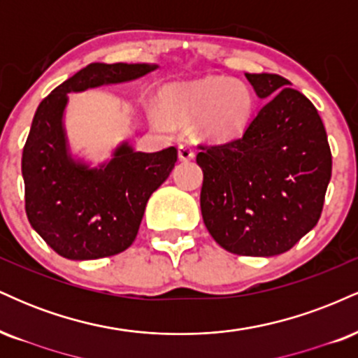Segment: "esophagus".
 <instances>
[{"label": "esophagus", "mask_w": 358, "mask_h": 358, "mask_svg": "<svg viewBox=\"0 0 358 358\" xmlns=\"http://www.w3.org/2000/svg\"><path fill=\"white\" fill-rule=\"evenodd\" d=\"M193 156H195V151H193V148L190 145L178 146V158L182 159V162H190V159H193Z\"/></svg>", "instance_id": "obj_1"}]
</instances>
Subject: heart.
Here are the masks:
<instances>
[{
    "label": "heart",
    "mask_w": 358,
    "mask_h": 358,
    "mask_svg": "<svg viewBox=\"0 0 358 358\" xmlns=\"http://www.w3.org/2000/svg\"><path fill=\"white\" fill-rule=\"evenodd\" d=\"M163 109L173 121H199V129L210 143H231L248 129L256 109L252 89L239 79L205 77L176 82L162 92ZM148 116L156 126H166L163 113L155 106Z\"/></svg>",
    "instance_id": "obj_1"
}]
</instances>
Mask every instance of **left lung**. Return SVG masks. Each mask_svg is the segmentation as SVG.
<instances>
[{
	"instance_id": "obj_1",
	"label": "left lung",
	"mask_w": 358,
	"mask_h": 358,
	"mask_svg": "<svg viewBox=\"0 0 358 358\" xmlns=\"http://www.w3.org/2000/svg\"><path fill=\"white\" fill-rule=\"evenodd\" d=\"M268 99L241 138L200 146L203 224L232 254L286 252L318 224L331 153L318 110L276 73H245Z\"/></svg>"
}]
</instances>
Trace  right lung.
<instances>
[{"instance_id": "right-lung-1", "label": "right lung", "mask_w": 358, "mask_h": 358, "mask_svg": "<svg viewBox=\"0 0 358 358\" xmlns=\"http://www.w3.org/2000/svg\"><path fill=\"white\" fill-rule=\"evenodd\" d=\"M156 69L159 65L94 62L40 102L22 156L24 208L31 227L62 257L90 261L129 248L151 193L176 163L173 146L143 153L121 141L108 159L94 166L69 143V94L124 84Z\"/></svg>"}]
</instances>
